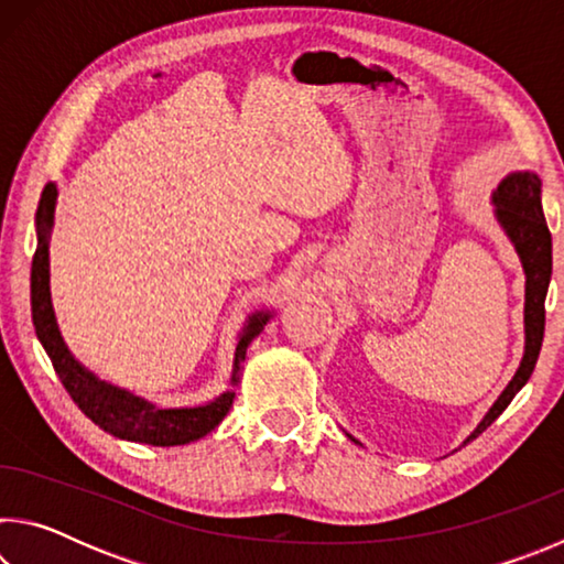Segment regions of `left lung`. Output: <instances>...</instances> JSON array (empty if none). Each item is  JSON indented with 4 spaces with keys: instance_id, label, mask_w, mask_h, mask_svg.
I'll return each instance as SVG.
<instances>
[{
    "instance_id": "obj_1",
    "label": "left lung",
    "mask_w": 564,
    "mask_h": 564,
    "mask_svg": "<svg viewBox=\"0 0 564 564\" xmlns=\"http://www.w3.org/2000/svg\"><path fill=\"white\" fill-rule=\"evenodd\" d=\"M490 204L495 206V221L510 238L524 271V352L512 380L505 386L500 398L495 400L475 431L465 437V443L488 431L530 380L542 348V336H545V299L552 279V236L545 214H542L540 176L534 171H510L492 191Z\"/></svg>"
}]
</instances>
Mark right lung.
<instances>
[{"instance_id": "right-lung-1", "label": "right lung", "mask_w": 564, "mask_h": 564, "mask_svg": "<svg viewBox=\"0 0 564 564\" xmlns=\"http://www.w3.org/2000/svg\"><path fill=\"white\" fill-rule=\"evenodd\" d=\"M59 188L56 184H46L42 191L40 206H36L34 228H36V251L32 261V323L40 338L42 348L50 356L52 366L59 376L66 393L91 423H97L104 433H111L119 441L147 443L174 447L202 441L218 427L234 405L236 390L241 386V370L246 360V348L251 346L253 338L261 336L265 323L273 318V311H256L246 318L241 333L236 338L234 368L228 378V388L221 395L208 400L204 405L194 408H159L149 403L147 398L133 395L131 390L119 388L101 380L97 373L84 366L74 356L62 338L59 323L54 316L52 291H50V241L54 231V214Z\"/></svg>"}]
</instances>
